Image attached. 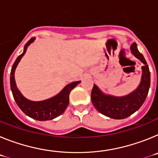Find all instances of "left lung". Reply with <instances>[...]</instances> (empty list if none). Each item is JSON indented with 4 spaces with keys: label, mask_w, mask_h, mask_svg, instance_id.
<instances>
[{
    "label": "left lung",
    "mask_w": 158,
    "mask_h": 158,
    "mask_svg": "<svg viewBox=\"0 0 158 158\" xmlns=\"http://www.w3.org/2000/svg\"><path fill=\"white\" fill-rule=\"evenodd\" d=\"M131 53L144 64L142 66V74L139 87L124 96L106 95L96 85L91 93L93 104L103 115L115 119H123L131 115L142 107L146 100L150 86V72L144 57L137 48L136 43L131 46Z\"/></svg>",
    "instance_id": "left-lung-1"
}]
</instances>
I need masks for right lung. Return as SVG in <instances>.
Listing matches in <instances>:
<instances>
[{
	"label": "right lung",
	"instance_id": "right-lung-1",
	"mask_svg": "<svg viewBox=\"0 0 158 158\" xmlns=\"http://www.w3.org/2000/svg\"><path fill=\"white\" fill-rule=\"evenodd\" d=\"M35 40V37L31 38L25 44L23 52L16 58L14 64L12 65L10 73L11 90H12L14 100L16 101V104L27 116L40 121L51 120L53 118L62 115L65 111L69 103V96L71 90L74 89L78 84L80 83L81 81L72 82V83L67 85L58 95L53 96L50 99H47V100H42V101H31V100L25 98L16 87L14 73H15V70H16V68L19 64V61L21 60L22 57L26 53L27 47L31 43H33Z\"/></svg>",
	"mask_w": 158,
	"mask_h": 158
}]
</instances>
